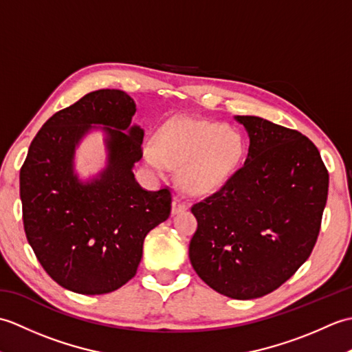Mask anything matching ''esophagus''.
I'll list each match as a JSON object with an SVG mask.
<instances>
[{"label": "esophagus", "mask_w": 352, "mask_h": 352, "mask_svg": "<svg viewBox=\"0 0 352 352\" xmlns=\"http://www.w3.org/2000/svg\"><path fill=\"white\" fill-rule=\"evenodd\" d=\"M188 208V203L182 195H175L174 199H172V213H180L184 212Z\"/></svg>", "instance_id": "1"}]
</instances>
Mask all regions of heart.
Masks as SVG:
<instances>
[{
    "instance_id": "b5f03b06",
    "label": "heart",
    "mask_w": 352,
    "mask_h": 352,
    "mask_svg": "<svg viewBox=\"0 0 352 352\" xmlns=\"http://www.w3.org/2000/svg\"><path fill=\"white\" fill-rule=\"evenodd\" d=\"M242 138L222 124L177 119L163 126L157 148L148 146L145 159L157 172L183 168L182 178L193 192H208L227 180L242 155Z\"/></svg>"
}]
</instances>
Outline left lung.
Segmentation results:
<instances>
[{
	"instance_id": "obj_1",
	"label": "left lung",
	"mask_w": 352,
	"mask_h": 352,
	"mask_svg": "<svg viewBox=\"0 0 352 352\" xmlns=\"http://www.w3.org/2000/svg\"><path fill=\"white\" fill-rule=\"evenodd\" d=\"M248 157L222 188L192 206L189 258L207 286L254 300L286 283L310 257L328 195L315 144L258 116H236Z\"/></svg>"
}]
</instances>
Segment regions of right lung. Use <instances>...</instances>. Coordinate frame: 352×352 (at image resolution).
<instances>
[{"label": "right lung", "mask_w": 352, "mask_h": 352, "mask_svg": "<svg viewBox=\"0 0 352 352\" xmlns=\"http://www.w3.org/2000/svg\"><path fill=\"white\" fill-rule=\"evenodd\" d=\"M134 113L133 98L118 89L87 94L42 125L21 168L27 241L51 278L76 294H109L130 281L146 234L170 214L169 188L145 190L134 178L144 140L130 125ZM94 124L108 134V166L83 184L73 154Z\"/></svg>", "instance_id": "1"}]
</instances>
